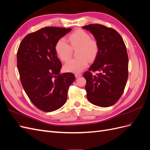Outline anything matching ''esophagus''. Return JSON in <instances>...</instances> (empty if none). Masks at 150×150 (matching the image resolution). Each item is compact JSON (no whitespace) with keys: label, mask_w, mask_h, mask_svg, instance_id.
<instances>
[{"label":"esophagus","mask_w":150,"mask_h":150,"mask_svg":"<svg viewBox=\"0 0 150 150\" xmlns=\"http://www.w3.org/2000/svg\"><path fill=\"white\" fill-rule=\"evenodd\" d=\"M75 76H76V78H79V77L81 76V74H79V73H76V74H75Z\"/></svg>","instance_id":"obj_1"}]
</instances>
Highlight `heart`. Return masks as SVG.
<instances>
[{
    "instance_id": "heart-1",
    "label": "heart",
    "mask_w": 150,
    "mask_h": 150,
    "mask_svg": "<svg viewBox=\"0 0 150 150\" xmlns=\"http://www.w3.org/2000/svg\"><path fill=\"white\" fill-rule=\"evenodd\" d=\"M69 44L64 39H60L56 44L55 50L57 56L63 62L69 59L72 50H76L78 57L67 62L64 69L67 72L78 73L87 67L88 60L96 58L99 51L98 42L91 38L90 35L83 29H77L67 37Z\"/></svg>"
}]
</instances>
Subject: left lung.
Returning <instances> with one entry per match:
<instances>
[{
	"label": "left lung",
	"instance_id": "8db88e82",
	"mask_svg": "<svg viewBox=\"0 0 150 150\" xmlns=\"http://www.w3.org/2000/svg\"><path fill=\"white\" fill-rule=\"evenodd\" d=\"M91 33L99 46L96 59L83 76L89 102L100 107L115 104L124 92L128 77V56L123 39L117 32L101 24L83 27ZM99 71L96 76L91 71Z\"/></svg>",
	"mask_w": 150,
	"mask_h": 150
}]
</instances>
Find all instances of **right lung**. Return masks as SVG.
<instances>
[{
    "label": "right lung",
    "mask_w": 150,
    "mask_h": 150,
    "mask_svg": "<svg viewBox=\"0 0 150 150\" xmlns=\"http://www.w3.org/2000/svg\"><path fill=\"white\" fill-rule=\"evenodd\" d=\"M71 28L46 27L27 35L17 53V65L22 86L35 106L45 112L58 110L65 104L67 91L75 76L61 74L56 44Z\"/></svg>",
    "instance_id": "1"
}]
</instances>
